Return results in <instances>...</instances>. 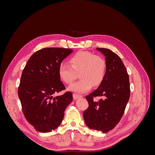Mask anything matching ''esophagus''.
I'll return each instance as SVG.
<instances>
[{
  "instance_id": "esophagus-1",
  "label": "esophagus",
  "mask_w": 155,
  "mask_h": 155,
  "mask_svg": "<svg viewBox=\"0 0 155 155\" xmlns=\"http://www.w3.org/2000/svg\"><path fill=\"white\" fill-rule=\"evenodd\" d=\"M73 97H74V100H77V99H79V98L82 97L81 96L76 94H73Z\"/></svg>"
}]
</instances>
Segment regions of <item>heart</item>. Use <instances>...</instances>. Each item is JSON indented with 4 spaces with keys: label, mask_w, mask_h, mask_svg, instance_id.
I'll return each mask as SVG.
<instances>
[{
    "label": "heart",
    "mask_w": 155,
    "mask_h": 155,
    "mask_svg": "<svg viewBox=\"0 0 155 155\" xmlns=\"http://www.w3.org/2000/svg\"><path fill=\"white\" fill-rule=\"evenodd\" d=\"M70 66L62 63L59 67V76L63 81L69 84L79 74L80 81L68 87V90L77 94L89 91L94 86H98L104 81L107 64L105 59L88 51H79L70 59Z\"/></svg>",
    "instance_id": "heart-1"
}]
</instances>
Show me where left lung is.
<instances>
[{
  "label": "left lung",
  "mask_w": 155,
  "mask_h": 155,
  "mask_svg": "<svg viewBox=\"0 0 155 155\" xmlns=\"http://www.w3.org/2000/svg\"><path fill=\"white\" fill-rule=\"evenodd\" d=\"M105 57L107 69L104 81L98 88L86 96L88 109L83 118L88 128L107 133L114 128L122 117L130 97L127 72L119 56L110 50L96 48ZM102 98L98 102L94 97Z\"/></svg>",
  "instance_id": "1"
}]
</instances>
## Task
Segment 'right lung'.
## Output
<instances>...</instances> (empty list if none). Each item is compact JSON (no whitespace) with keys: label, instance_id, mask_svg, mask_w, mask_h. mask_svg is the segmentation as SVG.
<instances>
[{"label":"right lung","instance_id":"add662e5","mask_svg":"<svg viewBox=\"0 0 155 155\" xmlns=\"http://www.w3.org/2000/svg\"><path fill=\"white\" fill-rule=\"evenodd\" d=\"M71 49L46 48L33 54L23 70L18 94L26 120L41 133H48L61 124L64 112L72 101L70 92L54 97L65 87L61 81L60 64Z\"/></svg>","mask_w":155,"mask_h":155}]
</instances>
